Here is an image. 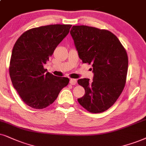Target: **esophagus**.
<instances>
[{"label":"esophagus","mask_w":146,"mask_h":146,"mask_svg":"<svg viewBox=\"0 0 146 146\" xmlns=\"http://www.w3.org/2000/svg\"><path fill=\"white\" fill-rule=\"evenodd\" d=\"M69 83H70V84L71 85H75L77 84V80L76 79H70V82H69Z\"/></svg>","instance_id":"esophagus-1"}]
</instances>
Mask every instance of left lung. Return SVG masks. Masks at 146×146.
<instances>
[{
	"mask_svg": "<svg viewBox=\"0 0 146 146\" xmlns=\"http://www.w3.org/2000/svg\"><path fill=\"white\" fill-rule=\"evenodd\" d=\"M79 58L91 64L93 79H78L85 94L77 99L92 113L108 110L122 93L128 69L127 52L117 37L109 31L86 25H74L70 32Z\"/></svg>",
	"mask_w": 146,
	"mask_h": 146,
	"instance_id": "8db88e82",
	"label": "left lung"
}]
</instances>
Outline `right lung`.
I'll return each instance as SVG.
<instances>
[{
	"instance_id": "1",
	"label": "right lung",
	"mask_w": 146,
	"mask_h": 146,
	"mask_svg": "<svg viewBox=\"0 0 146 146\" xmlns=\"http://www.w3.org/2000/svg\"><path fill=\"white\" fill-rule=\"evenodd\" d=\"M71 25H49L35 27L18 38L12 50L9 74L22 100L35 109L52 104L69 79L56 77L44 64L69 34Z\"/></svg>"
}]
</instances>
